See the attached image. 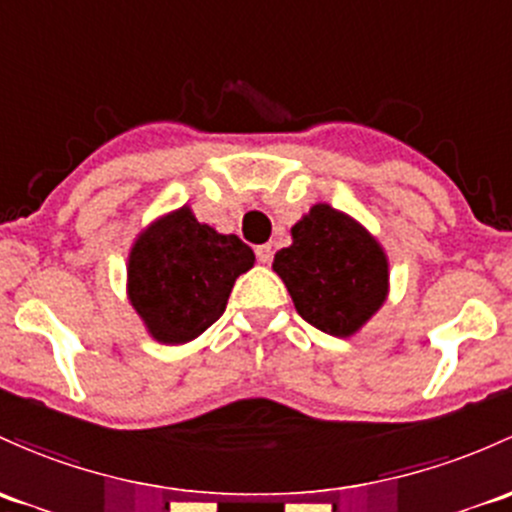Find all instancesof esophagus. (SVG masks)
I'll use <instances>...</instances> for the list:
<instances>
[{
  "mask_svg": "<svg viewBox=\"0 0 512 512\" xmlns=\"http://www.w3.org/2000/svg\"><path fill=\"white\" fill-rule=\"evenodd\" d=\"M255 255H257V260L262 262V265H270L272 255H274L272 245H257V247H255Z\"/></svg>",
  "mask_w": 512,
  "mask_h": 512,
  "instance_id": "1",
  "label": "esophagus"
}]
</instances>
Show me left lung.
<instances>
[{
    "mask_svg": "<svg viewBox=\"0 0 512 512\" xmlns=\"http://www.w3.org/2000/svg\"><path fill=\"white\" fill-rule=\"evenodd\" d=\"M299 316L336 338L358 333L385 304L390 262L378 240L328 203H316L292 225V245L274 255Z\"/></svg>",
    "mask_w": 512,
    "mask_h": 512,
    "instance_id": "obj_1",
    "label": "left lung"
}]
</instances>
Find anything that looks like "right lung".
<instances>
[{"mask_svg": "<svg viewBox=\"0 0 512 512\" xmlns=\"http://www.w3.org/2000/svg\"><path fill=\"white\" fill-rule=\"evenodd\" d=\"M255 265L238 235L198 223L188 206L159 215L134 238L127 299L154 341L181 346L223 316L233 284Z\"/></svg>", "mask_w": 512, "mask_h": 512, "instance_id": "1", "label": "right lung"}]
</instances>
